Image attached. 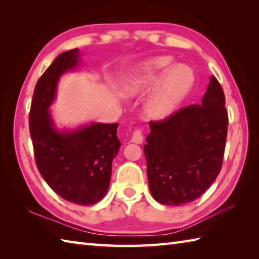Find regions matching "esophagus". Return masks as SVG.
Wrapping results in <instances>:
<instances>
[{
	"instance_id": "1",
	"label": "esophagus",
	"mask_w": 259,
	"mask_h": 259,
	"mask_svg": "<svg viewBox=\"0 0 259 259\" xmlns=\"http://www.w3.org/2000/svg\"><path fill=\"white\" fill-rule=\"evenodd\" d=\"M131 142H134V144H138V145H141L142 142H144V135H142L141 130L135 131L133 136H131Z\"/></svg>"
}]
</instances>
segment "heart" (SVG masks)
I'll use <instances>...</instances> for the list:
<instances>
[{
	"label": "heart",
	"instance_id": "b5f03b06",
	"mask_svg": "<svg viewBox=\"0 0 259 259\" xmlns=\"http://www.w3.org/2000/svg\"><path fill=\"white\" fill-rule=\"evenodd\" d=\"M194 69L187 64H176L171 56H158L130 70L122 83V92L133 97L153 87L146 101L150 118L163 120L174 114L196 84Z\"/></svg>",
	"mask_w": 259,
	"mask_h": 259
}]
</instances>
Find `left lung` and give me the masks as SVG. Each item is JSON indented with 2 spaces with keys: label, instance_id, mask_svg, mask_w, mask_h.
Wrapping results in <instances>:
<instances>
[{
  "label": "left lung",
  "instance_id": "8db88e82",
  "mask_svg": "<svg viewBox=\"0 0 259 259\" xmlns=\"http://www.w3.org/2000/svg\"><path fill=\"white\" fill-rule=\"evenodd\" d=\"M149 125L144 151L152 197L166 206L196 200L222 169L228 128L222 85L211 75L200 104Z\"/></svg>",
  "mask_w": 259,
  "mask_h": 259
}]
</instances>
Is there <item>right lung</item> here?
I'll list each match as a JSON object with an SVG mask.
<instances>
[{
	"instance_id": "1",
	"label": "right lung",
	"mask_w": 259,
	"mask_h": 259,
	"mask_svg": "<svg viewBox=\"0 0 259 259\" xmlns=\"http://www.w3.org/2000/svg\"><path fill=\"white\" fill-rule=\"evenodd\" d=\"M79 49L56 58L38 79L30 111V135L38 171L63 199L90 206L102 200L111 180L112 161L121 142L118 123L89 122L75 128H59L50 107L58 83L67 72L80 68Z\"/></svg>"
}]
</instances>
